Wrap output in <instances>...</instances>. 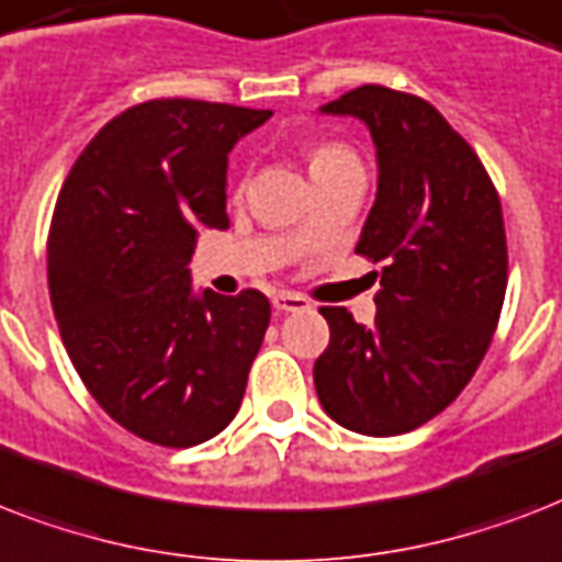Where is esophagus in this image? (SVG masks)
Here are the masks:
<instances>
[{"label": "esophagus", "mask_w": 562, "mask_h": 562, "mask_svg": "<svg viewBox=\"0 0 562 562\" xmlns=\"http://www.w3.org/2000/svg\"><path fill=\"white\" fill-rule=\"evenodd\" d=\"M273 308L277 312H300V308H306V297H300V294H294V291H277L271 297Z\"/></svg>", "instance_id": "obj_1"}]
</instances>
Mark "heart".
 Returning <instances> with one entry per match:
<instances>
[{
  "instance_id": "1",
  "label": "heart",
  "mask_w": 562,
  "mask_h": 562,
  "mask_svg": "<svg viewBox=\"0 0 562 562\" xmlns=\"http://www.w3.org/2000/svg\"><path fill=\"white\" fill-rule=\"evenodd\" d=\"M308 169L317 171L324 169V166H333V162L344 160V157H352L347 148H341V145H333V143H317L308 148Z\"/></svg>"
}]
</instances>
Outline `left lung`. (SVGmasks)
<instances>
[{"label":"left lung","mask_w":562,"mask_h":562,"mask_svg":"<svg viewBox=\"0 0 562 562\" xmlns=\"http://www.w3.org/2000/svg\"><path fill=\"white\" fill-rule=\"evenodd\" d=\"M321 113L361 119L373 136L379 187L356 254L384 268L373 326L321 308L317 400L350 431L405 435L452 405L493 341L507 289L502 203L479 154L417 95L364 83Z\"/></svg>","instance_id":"left-lung-1"}]
</instances>
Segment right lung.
<instances>
[{
  "label": "right lung",
  "mask_w": 562,
  "mask_h": 562,
  "mask_svg": "<svg viewBox=\"0 0 562 562\" xmlns=\"http://www.w3.org/2000/svg\"><path fill=\"white\" fill-rule=\"evenodd\" d=\"M271 110L154 99L75 160L48 229V294L75 370L119 426L187 449L236 417L271 303L192 289L198 227H227V154Z\"/></svg>",
  "instance_id": "right-lung-1"
}]
</instances>
